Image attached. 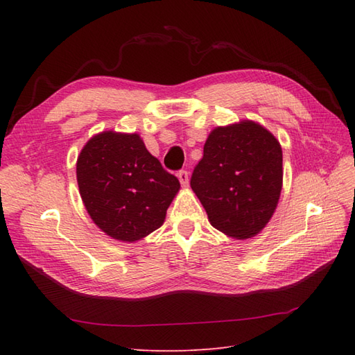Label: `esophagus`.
I'll use <instances>...</instances> for the list:
<instances>
[{
    "instance_id": "1",
    "label": "esophagus",
    "mask_w": 355,
    "mask_h": 355,
    "mask_svg": "<svg viewBox=\"0 0 355 355\" xmlns=\"http://www.w3.org/2000/svg\"><path fill=\"white\" fill-rule=\"evenodd\" d=\"M178 180H180V183H182L183 187L189 186V173H187L186 171H180L178 172Z\"/></svg>"
}]
</instances>
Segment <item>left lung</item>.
<instances>
[{
	"mask_svg": "<svg viewBox=\"0 0 355 355\" xmlns=\"http://www.w3.org/2000/svg\"><path fill=\"white\" fill-rule=\"evenodd\" d=\"M282 148L262 125L243 120L209 134L191 187L215 229L253 238L273 216L282 191Z\"/></svg>",
	"mask_w": 355,
	"mask_h": 355,
	"instance_id": "1",
	"label": "left lung"
}]
</instances>
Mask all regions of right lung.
I'll use <instances>...</instances> for the list:
<instances>
[{
  "instance_id": "right-lung-1",
  "label": "right lung",
  "mask_w": 355,
  "mask_h": 355,
  "mask_svg": "<svg viewBox=\"0 0 355 355\" xmlns=\"http://www.w3.org/2000/svg\"><path fill=\"white\" fill-rule=\"evenodd\" d=\"M76 177L94 224L122 243L160 227L180 191L178 178L149 154L139 134H96L80 150Z\"/></svg>"
}]
</instances>
